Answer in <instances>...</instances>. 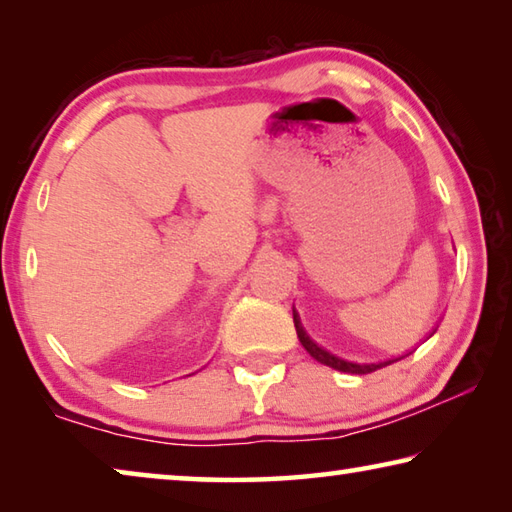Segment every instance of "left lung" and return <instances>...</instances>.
I'll return each mask as SVG.
<instances>
[{"label": "left lung", "mask_w": 512, "mask_h": 512, "mask_svg": "<svg viewBox=\"0 0 512 512\" xmlns=\"http://www.w3.org/2000/svg\"><path fill=\"white\" fill-rule=\"evenodd\" d=\"M293 325H296V332H298V339H300V343H302V348H305L316 361L325 363V366L334 368V370L352 372V375H368V372H375V370H379V368L388 366V363H393V361H384V363H354V361L336 357V354H332L329 350L320 348V345H318L314 339H309V334L305 332V329H302L300 316L296 314V309H293Z\"/></svg>", "instance_id": "8db88e82"}]
</instances>
